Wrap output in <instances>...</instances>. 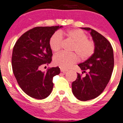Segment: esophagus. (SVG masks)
Masks as SVG:
<instances>
[{"mask_svg": "<svg viewBox=\"0 0 123 123\" xmlns=\"http://www.w3.org/2000/svg\"><path fill=\"white\" fill-rule=\"evenodd\" d=\"M60 69H61V71L63 73H65L66 72L68 71L67 69H65V68H61Z\"/></svg>", "mask_w": 123, "mask_h": 123, "instance_id": "esophagus-1", "label": "esophagus"}]
</instances>
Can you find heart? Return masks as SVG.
I'll list each match as a JSON object with an SVG mask.
<instances>
[{
    "label": "heart",
    "instance_id": "1",
    "mask_svg": "<svg viewBox=\"0 0 123 123\" xmlns=\"http://www.w3.org/2000/svg\"><path fill=\"white\" fill-rule=\"evenodd\" d=\"M62 35H65L73 42L71 51L74 53H61L54 57L53 62L56 65L63 68H68L78 62L79 58L81 61H86L93 55L95 51L94 42L88 39V36L80 29H73L65 32H55L51 36L49 46L51 50L58 53L61 50L63 43Z\"/></svg>",
    "mask_w": 123,
    "mask_h": 123
}]
</instances>
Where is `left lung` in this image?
<instances>
[{
  "label": "left lung",
  "instance_id": "obj_1",
  "mask_svg": "<svg viewBox=\"0 0 123 123\" xmlns=\"http://www.w3.org/2000/svg\"><path fill=\"white\" fill-rule=\"evenodd\" d=\"M88 31L95 44L93 55L78 65L86 73V76L77 73V77L72 84V92L80 101H86L97 98L102 93L111 78L114 68L113 50L111 43L98 32L90 28Z\"/></svg>",
  "mask_w": 123,
  "mask_h": 123
}]
</instances>
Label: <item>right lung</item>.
<instances>
[{
  "instance_id": "add662e5",
  "label": "right lung",
  "mask_w": 123,
  "mask_h": 123,
  "mask_svg": "<svg viewBox=\"0 0 123 123\" xmlns=\"http://www.w3.org/2000/svg\"><path fill=\"white\" fill-rule=\"evenodd\" d=\"M62 26H37L28 31L15 43L12 50V71L18 85L28 95L43 99L53 90L54 76L60 74L58 66L40 70L52 61L49 46L51 36Z\"/></svg>"
}]
</instances>
